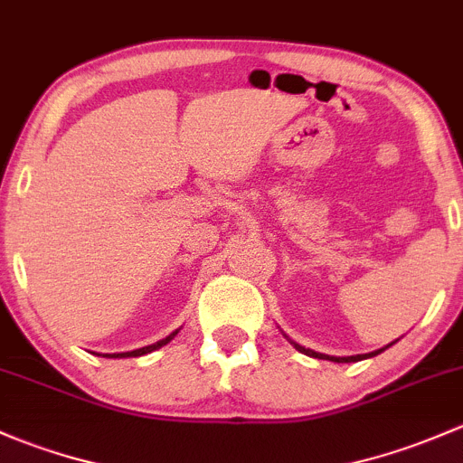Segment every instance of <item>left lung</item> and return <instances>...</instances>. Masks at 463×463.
<instances>
[{"label":"left lung","mask_w":463,"mask_h":463,"mask_svg":"<svg viewBox=\"0 0 463 463\" xmlns=\"http://www.w3.org/2000/svg\"><path fill=\"white\" fill-rule=\"evenodd\" d=\"M289 343H292L294 347H297L298 352H303V354H307V356H314V359H330V361H335V364H354V361H364V359H370V356H376V354H381V352L383 350H388L390 345H392V343H390V345H385V347H381V350H374V352H370V354H356V356H330V354H321V352H314V350H309V347H303V345H298V343H294L292 338H289Z\"/></svg>","instance_id":"obj_1"}]
</instances>
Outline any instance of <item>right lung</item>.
<instances>
[{"label":"right lung","instance_id":"right-lung-1","mask_svg":"<svg viewBox=\"0 0 463 463\" xmlns=\"http://www.w3.org/2000/svg\"><path fill=\"white\" fill-rule=\"evenodd\" d=\"M175 335H178V330H175V332H171L169 336H166V338H162V341H158V343H151V345H145V347H140V350H131V352H118V354H102V356H107V359H127V356H142V354H149V352H154V350H158V347L166 345V343H169L171 338H174Z\"/></svg>","mask_w":463,"mask_h":463}]
</instances>
